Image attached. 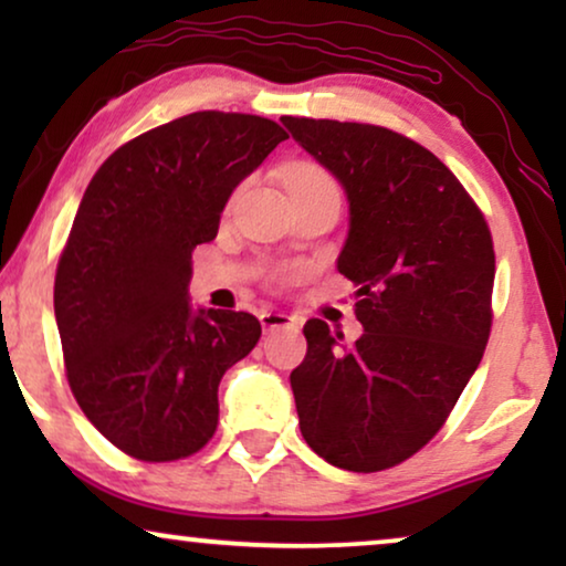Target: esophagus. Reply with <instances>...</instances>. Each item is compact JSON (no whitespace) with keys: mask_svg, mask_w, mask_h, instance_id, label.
Here are the masks:
<instances>
[{"mask_svg":"<svg viewBox=\"0 0 566 566\" xmlns=\"http://www.w3.org/2000/svg\"><path fill=\"white\" fill-rule=\"evenodd\" d=\"M260 324L265 332H273V329H285V327H296L298 319L291 314H283V312H262L260 314Z\"/></svg>","mask_w":566,"mask_h":566,"instance_id":"1","label":"esophagus"}]
</instances>
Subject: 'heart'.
I'll list each match as a JSON object with an SVG mask.
<instances>
[{
    "instance_id": "b5f03b06",
    "label": "heart",
    "mask_w": 566,
    "mask_h": 566,
    "mask_svg": "<svg viewBox=\"0 0 566 566\" xmlns=\"http://www.w3.org/2000/svg\"><path fill=\"white\" fill-rule=\"evenodd\" d=\"M283 177H285V188L289 190H335L337 192L332 177L324 172L322 167L308 165V161L289 167Z\"/></svg>"
}]
</instances>
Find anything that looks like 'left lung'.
I'll list each match as a JSON object with an SVG mask.
<instances>
[{"label":"left lung","mask_w":566,"mask_h":566,"mask_svg":"<svg viewBox=\"0 0 566 566\" xmlns=\"http://www.w3.org/2000/svg\"><path fill=\"white\" fill-rule=\"evenodd\" d=\"M350 203L337 270L355 291L363 335L343 345L304 324L291 374L301 436L332 467L381 471L443 428L492 327L494 250L482 211L436 154L368 123L283 115Z\"/></svg>","instance_id":"1"}]
</instances>
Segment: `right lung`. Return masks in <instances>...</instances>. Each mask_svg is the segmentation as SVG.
I'll use <instances>...</instances> for the list:
<instances>
[{
	"instance_id": "obj_1",
	"label": "right lung",
	"mask_w": 566,
	"mask_h": 566,
	"mask_svg": "<svg viewBox=\"0 0 566 566\" xmlns=\"http://www.w3.org/2000/svg\"><path fill=\"white\" fill-rule=\"evenodd\" d=\"M285 138L260 115L190 113L123 144L84 190L53 312L76 405L134 459L200 451L219 424L221 376L258 345L252 314L190 306L192 250Z\"/></svg>"
}]
</instances>
